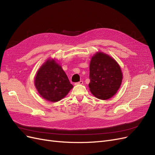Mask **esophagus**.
<instances>
[{"label":"esophagus","instance_id":"esophagus-1","mask_svg":"<svg viewBox=\"0 0 155 155\" xmlns=\"http://www.w3.org/2000/svg\"><path fill=\"white\" fill-rule=\"evenodd\" d=\"M83 81H80L79 82H77V83H74V85H83Z\"/></svg>","mask_w":155,"mask_h":155}]
</instances>
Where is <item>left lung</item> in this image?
<instances>
[{
  "instance_id": "1",
  "label": "left lung",
  "mask_w": 155,
  "mask_h": 155,
  "mask_svg": "<svg viewBox=\"0 0 155 155\" xmlns=\"http://www.w3.org/2000/svg\"><path fill=\"white\" fill-rule=\"evenodd\" d=\"M89 90L96 97L107 100L119 90L123 79L121 67L109 55L97 51L92 55L90 65Z\"/></svg>"
}]
</instances>
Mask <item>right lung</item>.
Here are the masks:
<instances>
[{"instance_id": "add662e5", "label": "right lung", "mask_w": 155, "mask_h": 155, "mask_svg": "<svg viewBox=\"0 0 155 155\" xmlns=\"http://www.w3.org/2000/svg\"><path fill=\"white\" fill-rule=\"evenodd\" d=\"M34 85L39 95L50 102L62 100L74 87L62 67L51 58H48L37 70Z\"/></svg>"}]
</instances>
